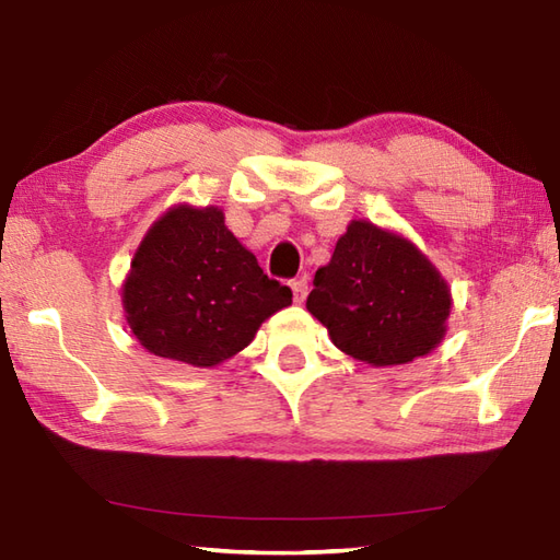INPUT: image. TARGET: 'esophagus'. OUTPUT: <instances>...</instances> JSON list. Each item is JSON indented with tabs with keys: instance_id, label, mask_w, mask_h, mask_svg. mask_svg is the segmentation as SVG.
<instances>
[{
	"instance_id": "1",
	"label": "esophagus",
	"mask_w": 560,
	"mask_h": 560,
	"mask_svg": "<svg viewBox=\"0 0 560 560\" xmlns=\"http://www.w3.org/2000/svg\"><path fill=\"white\" fill-rule=\"evenodd\" d=\"M292 296H294V302L296 304H302L304 300H306V294H308V282H306V278H296V280H292Z\"/></svg>"
}]
</instances>
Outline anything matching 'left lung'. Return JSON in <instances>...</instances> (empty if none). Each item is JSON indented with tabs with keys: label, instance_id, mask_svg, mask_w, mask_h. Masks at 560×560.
Returning <instances> with one entry per match:
<instances>
[{
	"label": "left lung",
	"instance_id": "1",
	"mask_svg": "<svg viewBox=\"0 0 560 560\" xmlns=\"http://www.w3.org/2000/svg\"><path fill=\"white\" fill-rule=\"evenodd\" d=\"M451 306L448 282L417 244L369 220L347 225L306 300L332 345L371 366L429 354L445 338Z\"/></svg>",
	"mask_w": 560,
	"mask_h": 560
}]
</instances>
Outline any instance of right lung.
<instances>
[{
	"label": "right lung",
	"mask_w": 560,
	"mask_h": 560,
	"mask_svg": "<svg viewBox=\"0 0 560 560\" xmlns=\"http://www.w3.org/2000/svg\"><path fill=\"white\" fill-rule=\"evenodd\" d=\"M133 338L172 362L210 369L242 352L260 323L292 304L234 237L218 206L167 208L145 232L121 284Z\"/></svg>",
	"instance_id": "1"
}]
</instances>
